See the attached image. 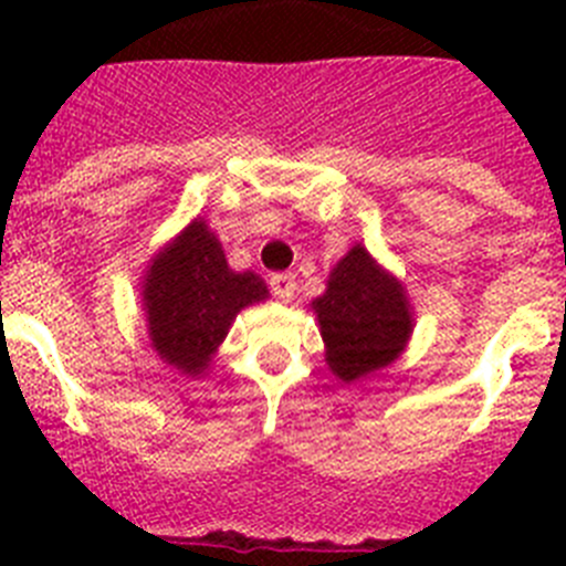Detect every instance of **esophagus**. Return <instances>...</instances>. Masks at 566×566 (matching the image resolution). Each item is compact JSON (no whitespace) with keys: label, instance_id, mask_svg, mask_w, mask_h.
Instances as JSON below:
<instances>
[{"label":"esophagus","instance_id":"esophagus-1","mask_svg":"<svg viewBox=\"0 0 566 566\" xmlns=\"http://www.w3.org/2000/svg\"><path fill=\"white\" fill-rule=\"evenodd\" d=\"M269 286H272L274 297L292 300V297H294V289H297V280H294L292 272L272 274V277H269Z\"/></svg>","mask_w":566,"mask_h":566}]
</instances>
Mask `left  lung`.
Masks as SVG:
<instances>
[{
  "instance_id": "8db88e82",
  "label": "left lung",
  "mask_w": 566,
  "mask_h": 566,
  "mask_svg": "<svg viewBox=\"0 0 566 566\" xmlns=\"http://www.w3.org/2000/svg\"><path fill=\"white\" fill-rule=\"evenodd\" d=\"M308 306L326 343L328 371L343 382H357L397 363L417 326L402 280L363 243L337 260L326 292Z\"/></svg>"
}]
</instances>
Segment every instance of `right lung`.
<instances>
[{
  "mask_svg": "<svg viewBox=\"0 0 566 566\" xmlns=\"http://www.w3.org/2000/svg\"><path fill=\"white\" fill-rule=\"evenodd\" d=\"M263 300V277L229 269L218 234L195 218L149 258L142 277L149 348L184 377H203L234 317Z\"/></svg>",
  "mask_w": 566,
  "mask_h": 566,
  "instance_id": "obj_1",
  "label": "right lung"
}]
</instances>
